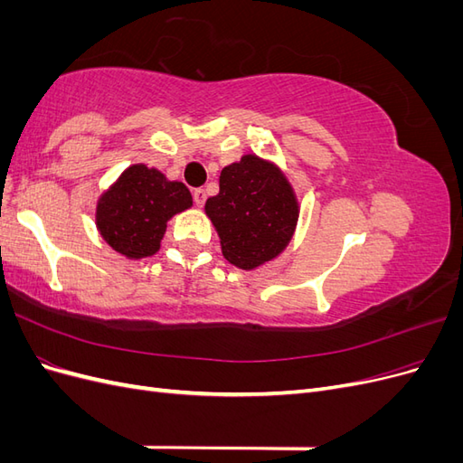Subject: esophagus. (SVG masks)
Masks as SVG:
<instances>
[{
  "instance_id": "34e87169",
  "label": "esophagus",
  "mask_w": 463,
  "mask_h": 463,
  "mask_svg": "<svg viewBox=\"0 0 463 463\" xmlns=\"http://www.w3.org/2000/svg\"><path fill=\"white\" fill-rule=\"evenodd\" d=\"M193 201L197 206H203L204 201H206V191L204 189H194L193 191Z\"/></svg>"
}]
</instances>
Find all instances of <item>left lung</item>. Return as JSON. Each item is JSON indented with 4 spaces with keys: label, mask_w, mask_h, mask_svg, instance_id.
I'll return each mask as SVG.
<instances>
[{
    "label": "left lung",
    "mask_w": 463,
    "mask_h": 463,
    "mask_svg": "<svg viewBox=\"0 0 463 463\" xmlns=\"http://www.w3.org/2000/svg\"><path fill=\"white\" fill-rule=\"evenodd\" d=\"M204 210L218 230L223 257L245 270L282 253L298 220L288 181L257 156L223 167L220 191Z\"/></svg>",
    "instance_id": "left-lung-1"
}]
</instances>
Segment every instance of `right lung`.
<instances>
[{"label":"right lung","mask_w":463,"mask_h":463,"mask_svg":"<svg viewBox=\"0 0 463 463\" xmlns=\"http://www.w3.org/2000/svg\"><path fill=\"white\" fill-rule=\"evenodd\" d=\"M193 204L189 189L158 170L131 165L98 204V230L106 243L129 259L154 255L165 222Z\"/></svg>","instance_id":"right-lung-1"}]
</instances>
